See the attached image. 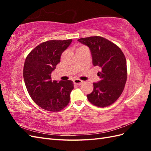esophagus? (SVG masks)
Returning <instances> with one entry per match:
<instances>
[{
	"mask_svg": "<svg viewBox=\"0 0 151 151\" xmlns=\"http://www.w3.org/2000/svg\"><path fill=\"white\" fill-rule=\"evenodd\" d=\"M73 82H74V84H76V85H81L83 82L82 81H81V80H80V79H78V78H76V79H75L73 81Z\"/></svg>",
	"mask_w": 151,
	"mask_h": 151,
	"instance_id": "obj_1",
	"label": "esophagus"
}]
</instances>
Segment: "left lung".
<instances>
[{"mask_svg": "<svg viewBox=\"0 0 151 151\" xmlns=\"http://www.w3.org/2000/svg\"><path fill=\"white\" fill-rule=\"evenodd\" d=\"M78 41L89 47L93 65L101 68L97 74L101 81L93 83V90L87 95L88 101L97 107L111 105L122 94L127 82L124 54L117 45L101 36L81 38Z\"/></svg>", "mask_w": 151, "mask_h": 151, "instance_id": "1", "label": "left lung"}]
</instances>
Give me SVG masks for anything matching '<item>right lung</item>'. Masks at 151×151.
Wrapping results in <instances>:
<instances>
[{
    "label": "right lung",
    "mask_w": 151,
    "mask_h": 151,
    "mask_svg": "<svg viewBox=\"0 0 151 151\" xmlns=\"http://www.w3.org/2000/svg\"><path fill=\"white\" fill-rule=\"evenodd\" d=\"M71 41H45L35 47L25 60L23 77L27 91L34 102L45 110L59 111L69 103L70 91L74 88L73 81H52L51 73Z\"/></svg>",
    "instance_id": "obj_1"
}]
</instances>
